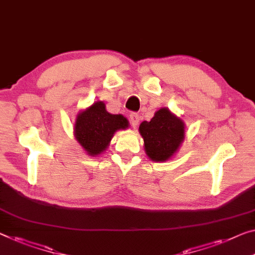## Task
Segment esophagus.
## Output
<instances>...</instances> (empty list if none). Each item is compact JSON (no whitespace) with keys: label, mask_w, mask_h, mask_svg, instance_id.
Returning <instances> with one entry per match:
<instances>
[{"label":"esophagus","mask_w":255,"mask_h":255,"mask_svg":"<svg viewBox=\"0 0 255 255\" xmlns=\"http://www.w3.org/2000/svg\"><path fill=\"white\" fill-rule=\"evenodd\" d=\"M128 120H130V123L133 128H136V125L139 124V115L136 113H131L128 115Z\"/></svg>","instance_id":"obj_1"}]
</instances>
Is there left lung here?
I'll use <instances>...</instances> for the list:
<instances>
[{"label":"left lung","mask_w":255,"mask_h":255,"mask_svg":"<svg viewBox=\"0 0 255 255\" xmlns=\"http://www.w3.org/2000/svg\"><path fill=\"white\" fill-rule=\"evenodd\" d=\"M148 157L164 162L178 150L185 139V125L166 108H160L152 119L143 121L139 127Z\"/></svg>","instance_id":"1"}]
</instances>
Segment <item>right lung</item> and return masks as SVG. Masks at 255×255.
I'll use <instances>...</instances> for the list:
<instances>
[{"label": "right lung", "instance_id": "1", "mask_svg": "<svg viewBox=\"0 0 255 255\" xmlns=\"http://www.w3.org/2000/svg\"><path fill=\"white\" fill-rule=\"evenodd\" d=\"M128 127V122L125 117L109 114L103 101H97L78 114L75 136L89 155L96 156L107 148L117 130H123Z\"/></svg>", "mask_w": 255, "mask_h": 255}]
</instances>
